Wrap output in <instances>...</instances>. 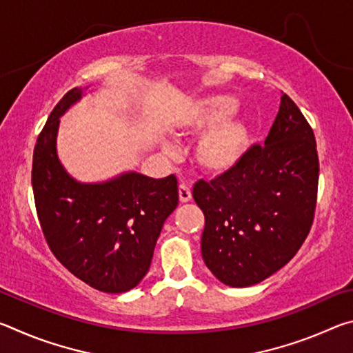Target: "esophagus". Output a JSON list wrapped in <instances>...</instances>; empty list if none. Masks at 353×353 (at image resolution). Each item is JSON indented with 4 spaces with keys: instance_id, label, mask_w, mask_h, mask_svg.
I'll list each match as a JSON object with an SVG mask.
<instances>
[{
    "instance_id": "1",
    "label": "esophagus",
    "mask_w": 353,
    "mask_h": 353,
    "mask_svg": "<svg viewBox=\"0 0 353 353\" xmlns=\"http://www.w3.org/2000/svg\"><path fill=\"white\" fill-rule=\"evenodd\" d=\"M191 199V190L188 185L185 183H181L179 185V201L182 202V204H185V202H188Z\"/></svg>"
}]
</instances>
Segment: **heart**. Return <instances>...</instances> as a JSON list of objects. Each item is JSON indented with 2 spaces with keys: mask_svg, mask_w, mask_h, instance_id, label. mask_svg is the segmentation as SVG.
I'll list each match as a JSON object with an SVG mask.
<instances>
[{
  "mask_svg": "<svg viewBox=\"0 0 353 353\" xmlns=\"http://www.w3.org/2000/svg\"><path fill=\"white\" fill-rule=\"evenodd\" d=\"M236 101L229 94H210L193 101L177 117V134L201 135L193 149V162L202 174L221 177L234 171L250 143V128L244 118L230 117ZM172 152L171 145H165Z\"/></svg>",
  "mask_w": 353,
  "mask_h": 353,
  "instance_id": "1",
  "label": "heart"
}]
</instances>
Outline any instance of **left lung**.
<instances>
[{"label":"left lung","instance_id":"obj_1","mask_svg":"<svg viewBox=\"0 0 353 353\" xmlns=\"http://www.w3.org/2000/svg\"><path fill=\"white\" fill-rule=\"evenodd\" d=\"M319 160L313 129L288 94L265 145L229 174L194 183L204 212L201 252L219 282L244 288L283 268L312 229Z\"/></svg>","mask_w":353,"mask_h":353}]
</instances>
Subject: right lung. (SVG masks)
Returning <instances> with one entry per match:
<instances>
[{
  "label": "right lung",
  "instance_id": "right-lung-1",
  "mask_svg": "<svg viewBox=\"0 0 353 353\" xmlns=\"http://www.w3.org/2000/svg\"><path fill=\"white\" fill-rule=\"evenodd\" d=\"M82 94L76 87L59 101L35 143V208L56 259L92 288L118 294L149 271L165 219L177 207V179L135 171L98 183L71 177L59 160L57 132L61 117Z\"/></svg>",
  "mask_w": 353,
  "mask_h": 353
}]
</instances>
